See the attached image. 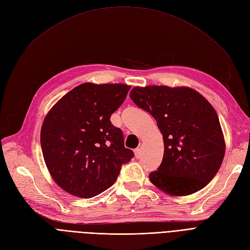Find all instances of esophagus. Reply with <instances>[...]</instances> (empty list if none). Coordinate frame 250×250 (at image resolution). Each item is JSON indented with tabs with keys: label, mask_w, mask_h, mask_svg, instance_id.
<instances>
[{
	"label": "esophagus",
	"mask_w": 250,
	"mask_h": 250,
	"mask_svg": "<svg viewBox=\"0 0 250 250\" xmlns=\"http://www.w3.org/2000/svg\"><path fill=\"white\" fill-rule=\"evenodd\" d=\"M141 153H142V149L139 148V147H137V148H135V149H134V155H135V157H136V158H139V157H141Z\"/></svg>",
	"instance_id": "1"
}]
</instances>
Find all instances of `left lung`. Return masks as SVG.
<instances>
[{"mask_svg": "<svg viewBox=\"0 0 250 250\" xmlns=\"http://www.w3.org/2000/svg\"><path fill=\"white\" fill-rule=\"evenodd\" d=\"M134 104L155 119L163 135L161 165L149 181L171 196L200 191L215 176L226 152L225 137L214 107L189 87H134Z\"/></svg>", "mask_w": 250, "mask_h": 250, "instance_id": "8db88e82", "label": "left lung"}]
</instances>
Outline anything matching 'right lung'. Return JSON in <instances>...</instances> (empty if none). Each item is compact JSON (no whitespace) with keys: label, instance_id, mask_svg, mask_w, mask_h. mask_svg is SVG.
I'll return each instance as SVG.
<instances>
[{"label":"right lung","instance_id":"1","mask_svg":"<svg viewBox=\"0 0 250 250\" xmlns=\"http://www.w3.org/2000/svg\"><path fill=\"white\" fill-rule=\"evenodd\" d=\"M131 86L83 83L63 95L41 128L45 164L63 191L92 198L112 187L121 166L133 158L122 130L109 119Z\"/></svg>","mask_w":250,"mask_h":250}]
</instances>
